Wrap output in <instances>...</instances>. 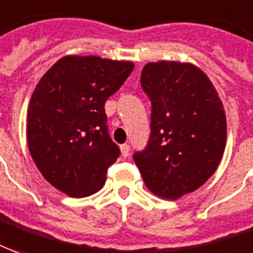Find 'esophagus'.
<instances>
[{
    "label": "esophagus",
    "mask_w": 253,
    "mask_h": 253,
    "mask_svg": "<svg viewBox=\"0 0 253 253\" xmlns=\"http://www.w3.org/2000/svg\"><path fill=\"white\" fill-rule=\"evenodd\" d=\"M129 151H130V146L128 143H125L121 146V153H123L124 157L129 156Z\"/></svg>",
    "instance_id": "34e87169"
}]
</instances>
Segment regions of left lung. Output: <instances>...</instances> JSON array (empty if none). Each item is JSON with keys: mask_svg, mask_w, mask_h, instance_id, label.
Masks as SVG:
<instances>
[{"mask_svg": "<svg viewBox=\"0 0 253 253\" xmlns=\"http://www.w3.org/2000/svg\"><path fill=\"white\" fill-rule=\"evenodd\" d=\"M140 84L151 102V132L133 161L151 193L176 200L219 167L226 147L222 100L210 78L190 63H147Z\"/></svg>", "mask_w": 253, "mask_h": 253, "instance_id": "1", "label": "left lung"}]
</instances>
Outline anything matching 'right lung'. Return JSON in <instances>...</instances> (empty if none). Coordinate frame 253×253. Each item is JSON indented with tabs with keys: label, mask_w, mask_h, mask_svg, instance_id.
Returning <instances> with one entry per match:
<instances>
[{
	"label": "right lung",
	"mask_w": 253,
	"mask_h": 253,
	"mask_svg": "<svg viewBox=\"0 0 253 253\" xmlns=\"http://www.w3.org/2000/svg\"><path fill=\"white\" fill-rule=\"evenodd\" d=\"M133 67L99 56H64L37 84L27 114L29 150L42 176L64 194L96 193L120 157L104 103Z\"/></svg>",
	"instance_id": "obj_1"
}]
</instances>
